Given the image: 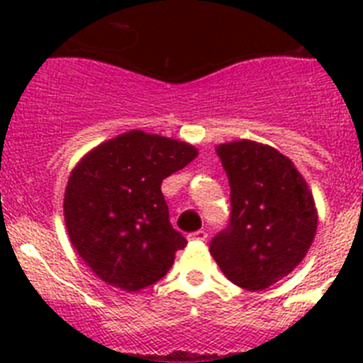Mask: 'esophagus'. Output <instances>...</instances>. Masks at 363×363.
Returning a JSON list of instances; mask_svg holds the SVG:
<instances>
[{
	"instance_id": "1",
	"label": "esophagus",
	"mask_w": 363,
	"mask_h": 363,
	"mask_svg": "<svg viewBox=\"0 0 363 363\" xmlns=\"http://www.w3.org/2000/svg\"><path fill=\"white\" fill-rule=\"evenodd\" d=\"M187 238L191 240V242H205V240H207V233H205L203 229H201V230H194V233L189 234Z\"/></svg>"
}]
</instances>
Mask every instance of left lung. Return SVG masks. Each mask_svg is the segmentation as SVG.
I'll list each match as a JSON object with an SVG mask.
<instances>
[{
  "label": "left lung",
  "mask_w": 363,
  "mask_h": 363,
  "mask_svg": "<svg viewBox=\"0 0 363 363\" xmlns=\"http://www.w3.org/2000/svg\"><path fill=\"white\" fill-rule=\"evenodd\" d=\"M216 152L229 178L230 218L211 240V255L233 284L264 291L309 251L318 225L313 192L294 163L264 143H221Z\"/></svg>",
  "instance_id": "8db88e82"
}]
</instances>
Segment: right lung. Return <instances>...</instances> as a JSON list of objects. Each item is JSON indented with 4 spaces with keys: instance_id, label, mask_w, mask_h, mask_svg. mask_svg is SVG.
I'll return each instance as SVG.
<instances>
[{
    "instance_id": "1",
    "label": "right lung",
    "mask_w": 363,
    "mask_h": 363,
    "mask_svg": "<svg viewBox=\"0 0 363 363\" xmlns=\"http://www.w3.org/2000/svg\"><path fill=\"white\" fill-rule=\"evenodd\" d=\"M196 156L185 142L130 130L74 167L63 200L65 225L96 277L129 293L165 277L187 240L169 221L162 182Z\"/></svg>"
}]
</instances>
